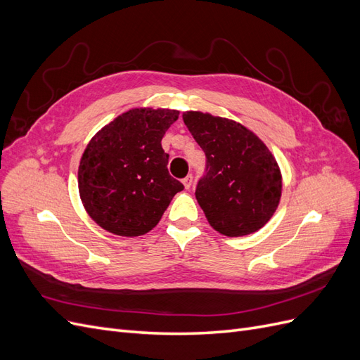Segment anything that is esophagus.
Returning <instances> with one entry per match:
<instances>
[{
  "label": "esophagus",
  "mask_w": 360,
  "mask_h": 360,
  "mask_svg": "<svg viewBox=\"0 0 360 360\" xmlns=\"http://www.w3.org/2000/svg\"><path fill=\"white\" fill-rule=\"evenodd\" d=\"M192 180H193V177H192V174H189V176H186L183 179V184H184V188L186 189H189L191 186H192Z\"/></svg>",
  "instance_id": "1"
}]
</instances>
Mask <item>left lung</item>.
Returning <instances> with one entry per match:
<instances>
[{"label":"left lung","mask_w":360,"mask_h":360,"mask_svg":"<svg viewBox=\"0 0 360 360\" xmlns=\"http://www.w3.org/2000/svg\"><path fill=\"white\" fill-rule=\"evenodd\" d=\"M183 122L205 155L195 197L207 221L228 237L259 230L275 213L282 191L281 171L269 148L233 120L189 111Z\"/></svg>","instance_id":"1"}]
</instances>
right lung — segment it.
I'll use <instances>...</instances> for the list:
<instances>
[{"label":"right lung","mask_w":360,"mask_h":360,"mask_svg":"<svg viewBox=\"0 0 360 360\" xmlns=\"http://www.w3.org/2000/svg\"><path fill=\"white\" fill-rule=\"evenodd\" d=\"M179 111L136 108L106 124L86 146L78 169L82 204L117 236H143L158 225L183 184L169 176L160 141Z\"/></svg>","instance_id":"1"}]
</instances>
